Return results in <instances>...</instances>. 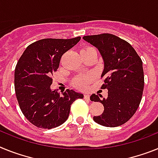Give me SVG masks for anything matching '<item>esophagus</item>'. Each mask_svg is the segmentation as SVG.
Returning a JSON list of instances; mask_svg holds the SVG:
<instances>
[{
	"instance_id": "34e87169",
	"label": "esophagus",
	"mask_w": 158,
	"mask_h": 158,
	"mask_svg": "<svg viewBox=\"0 0 158 158\" xmlns=\"http://www.w3.org/2000/svg\"><path fill=\"white\" fill-rule=\"evenodd\" d=\"M89 98H90V96L89 95V94H85L84 95V99L89 100Z\"/></svg>"
}]
</instances>
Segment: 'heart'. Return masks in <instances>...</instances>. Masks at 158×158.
<instances>
[{"label": "heart", "instance_id": "obj_1", "mask_svg": "<svg viewBox=\"0 0 158 158\" xmlns=\"http://www.w3.org/2000/svg\"><path fill=\"white\" fill-rule=\"evenodd\" d=\"M89 49H96V48H93V47H88V48H85L83 51L89 50ZM93 78H94V76H93V75L78 77L75 78V80H74L73 81V84L75 85L77 87H79V88L81 89H85L87 87L89 83L93 80Z\"/></svg>", "mask_w": 158, "mask_h": 158}]
</instances>
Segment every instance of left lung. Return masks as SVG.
I'll list each match as a JSON object with an SVG mask.
<instances>
[{
	"label": "left lung",
	"mask_w": 158,
	"mask_h": 158,
	"mask_svg": "<svg viewBox=\"0 0 158 158\" xmlns=\"http://www.w3.org/2000/svg\"><path fill=\"white\" fill-rule=\"evenodd\" d=\"M83 39L97 47L102 54L104 84L101 89H108V97L102 100L95 94L90 96L92 102L104 106V112L94 117V121L106 127L123 125L134 115L142 98V60L131 44L114 34L90 35Z\"/></svg>",
	"instance_id": "left-lung-1"
}]
</instances>
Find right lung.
<instances>
[{
	"instance_id": "obj_1",
	"label": "right lung",
	"mask_w": 158,
	"mask_h": 158,
	"mask_svg": "<svg viewBox=\"0 0 158 158\" xmlns=\"http://www.w3.org/2000/svg\"><path fill=\"white\" fill-rule=\"evenodd\" d=\"M81 37L70 39H41L27 47L16 65L15 93L26 119L41 129L62 125L69 115L71 105L83 94L66 89L60 94L52 91V75L59 68L62 55L75 45Z\"/></svg>"
}]
</instances>
